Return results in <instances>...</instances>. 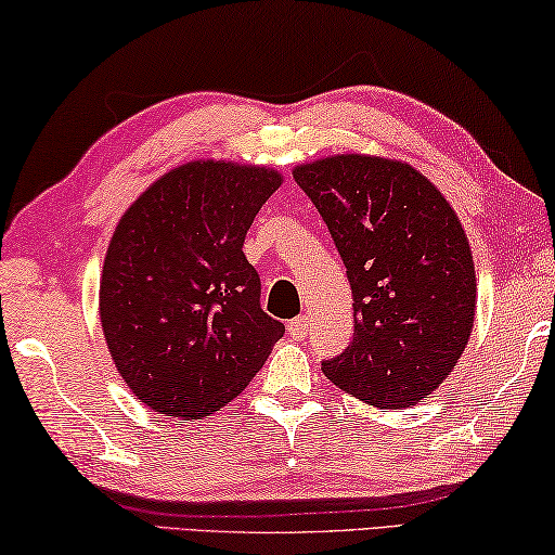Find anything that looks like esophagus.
I'll list each match as a JSON object with an SVG mask.
<instances>
[{"label": "esophagus", "instance_id": "obj_1", "mask_svg": "<svg viewBox=\"0 0 555 555\" xmlns=\"http://www.w3.org/2000/svg\"><path fill=\"white\" fill-rule=\"evenodd\" d=\"M307 330H310V324H307V317H295L293 322H287V332H289V337H293V339H305Z\"/></svg>", "mask_w": 555, "mask_h": 555}]
</instances>
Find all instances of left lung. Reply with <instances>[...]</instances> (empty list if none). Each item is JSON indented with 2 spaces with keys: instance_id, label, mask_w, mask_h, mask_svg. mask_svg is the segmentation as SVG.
<instances>
[{
  "instance_id": "1",
  "label": "left lung",
  "mask_w": 555,
  "mask_h": 555,
  "mask_svg": "<svg viewBox=\"0 0 555 555\" xmlns=\"http://www.w3.org/2000/svg\"><path fill=\"white\" fill-rule=\"evenodd\" d=\"M347 266L353 337L322 361L332 384L384 411L438 388L475 322V266L460 218L421 171L341 154L295 169Z\"/></svg>"
}]
</instances>
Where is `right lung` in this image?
Returning a JSON list of instances; mask_svg holds the SVG:
<instances>
[{
    "mask_svg": "<svg viewBox=\"0 0 555 555\" xmlns=\"http://www.w3.org/2000/svg\"><path fill=\"white\" fill-rule=\"evenodd\" d=\"M278 171L192 162L120 218L100 280V322L120 376L152 411L204 417L233 401L285 334L243 256Z\"/></svg>",
    "mask_w": 555,
    "mask_h": 555,
    "instance_id": "add662e5",
    "label": "right lung"
}]
</instances>
